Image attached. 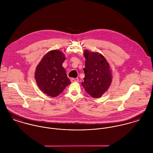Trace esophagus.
Wrapping results in <instances>:
<instances>
[{"mask_svg": "<svg viewBox=\"0 0 153 153\" xmlns=\"http://www.w3.org/2000/svg\"><path fill=\"white\" fill-rule=\"evenodd\" d=\"M71 81L72 82H78L79 81V79L78 78H72L71 79Z\"/></svg>", "mask_w": 153, "mask_h": 153, "instance_id": "obj_1", "label": "esophagus"}]
</instances>
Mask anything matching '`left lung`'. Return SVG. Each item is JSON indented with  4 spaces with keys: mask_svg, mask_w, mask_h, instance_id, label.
I'll return each mask as SVG.
<instances>
[{
    "mask_svg": "<svg viewBox=\"0 0 153 153\" xmlns=\"http://www.w3.org/2000/svg\"><path fill=\"white\" fill-rule=\"evenodd\" d=\"M85 68V77L82 85L85 91L93 98H100L108 89L112 74L106 59L99 53L84 51Z\"/></svg>",
    "mask_w": 153,
    "mask_h": 153,
    "instance_id": "8db88e82",
    "label": "left lung"
}]
</instances>
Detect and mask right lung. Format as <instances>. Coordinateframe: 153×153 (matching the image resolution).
Here are the masks:
<instances>
[{"label":"right lung","instance_id":"right-lung-1","mask_svg":"<svg viewBox=\"0 0 153 153\" xmlns=\"http://www.w3.org/2000/svg\"><path fill=\"white\" fill-rule=\"evenodd\" d=\"M65 56L59 51H51L44 56L36 67L35 78L38 86L50 97H56L71 84L62 66Z\"/></svg>","mask_w":153,"mask_h":153}]
</instances>
